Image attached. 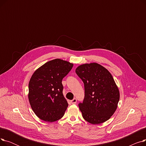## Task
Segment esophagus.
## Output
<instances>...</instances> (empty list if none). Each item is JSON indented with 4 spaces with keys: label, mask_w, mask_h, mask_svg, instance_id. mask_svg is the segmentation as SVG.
Instances as JSON below:
<instances>
[{
    "label": "esophagus",
    "mask_w": 146,
    "mask_h": 146,
    "mask_svg": "<svg viewBox=\"0 0 146 146\" xmlns=\"http://www.w3.org/2000/svg\"><path fill=\"white\" fill-rule=\"evenodd\" d=\"M76 102H77V99H76V98H74L73 99H72V100L70 101L72 104H76Z\"/></svg>",
    "instance_id": "34e87169"
}]
</instances>
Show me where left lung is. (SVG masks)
<instances>
[{"label":"left lung","mask_w":146,"mask_h":146,"mask_svg":"<svg viewBox=\"0 0 146 146\" xmlns=\"http://www.w3.org/2000/svg\"><path fill=\"white\" fill-rule=\"evenodd\" d=\"M76 73L85 86V98L79 107L83 118L92 124L108 120L115 112L119 92L110 72L96 63L83 64Z\"/></svg>","instance_id":"left-lung-1"}]
</instances>
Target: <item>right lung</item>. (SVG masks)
<instances>
[{
	"label": "right lung",
	"mask_w": 146,
	"mask_h": 146,
	"mask_svg": "<svg viewBox=\"0 0 146 146\" xmlns=\"http://www.w3.org/2000/svg\"><path fill=\"white\" fill-rule=\"evenodd\" d=\"M73 66L68 61L57 58L43 64L32 75L28 99L32 110L41 119L54 122L63 117L68 103L61 82Z\"/></svg>",
	"instance_id": "right-lung-1"
}]
</instances>
